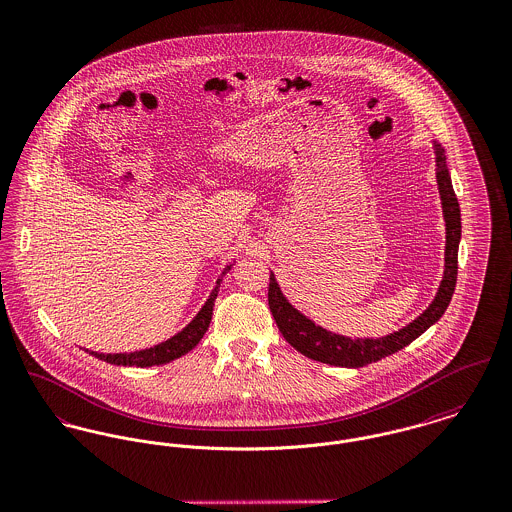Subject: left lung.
Here are the masks:
<instances>
[{"mask_svg":"<svg viewBox=\"0 0 512 512\" xmlns=\"http://www.w3.org/2000/svg\"><path fill=\"white\" fill-rule=\"evenodd\" d=\"M434 156H436V183L438 193L442 200V214L446 222V249H444V276L440 280L438 292L434 296L433 304L413 319L403 329L394 331L380 339H351L337 333H331L312 319L300 314L280 292L275 275L271 273L269 282V308L273 312L276 325L282 337L298 351L314 358L319 362L331 366H345V368H360L370 362L382 360L390 354L401 351L409 343H413L419 335H423L433 323H436L446 312L458 278V245L462 237V218H460V204L452 187V179L446 165L444 148L433 142Z\"/></svg>","mask_w":512,"mask_h":512,"instance_id":"8db88e82","label":"left lung"}]
</instances>
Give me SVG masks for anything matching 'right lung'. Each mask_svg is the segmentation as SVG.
<instances>
[{
    "label": "right lung",
    "mask_w": 512,
    "mask_h": 512,
    "mask_svg": "<svg viewBox=\"0 0 512 512\" xmlns=\"http://www.w3.org/2000/svg\"><path fill=\"white\" fill-rule=\"evenodd\" d=\"M232 269V265H228L224 269L222 276L226 275L228 271ZM222 276L216 280V286L214 290L210 292L206 304L200 308V312L195 315V319L183 329L179 331L177 335H173L171 339L159 343L156 347H150V349H144V351H136V353H117V354H105V353H93L95 358L99 360H105L109 364H117V366H140V368H146V366H159V364H165V362H171L183 354L193 351L198 345V341L204 337V333L208 331V325H210V319H212V308H214V300L218 296V288H220V282H222Z\"/></svg>",
    "instance_id": "right-lung-1"
}]
</instances>
